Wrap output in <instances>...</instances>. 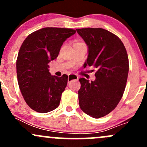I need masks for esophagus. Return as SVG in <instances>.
<instances>
[{
    "label": "esophagus",
    "instance_id": "1",
    "mask_svg": "<svg viewBox=\"0 0 147 147\" xmlns=\"http://www.w3.org/2000/svg\"><path fill=\"white\" fill-rule=\"evenodd\" d=\"M78 79H79L78 76L75 75V74H70V75H68V82H71L72 80H77Z\"/></svg>",
    "mask_w": 147,
    "mask_h": 147
}]
</instances>
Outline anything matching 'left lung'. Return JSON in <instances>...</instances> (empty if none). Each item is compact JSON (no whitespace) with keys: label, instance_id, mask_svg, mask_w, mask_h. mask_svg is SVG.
I'll return each mask as SVG.
<instances>
[{"label":"left lung","instance_id":"1","mask_svg":"<svg viewBox=\"0 0 147 147\" xmlns=\"http://www.w3.org/2000/svg\"><path fill=\"white\" fill-rule=\"evenodd\" d=\"M88 47L84 68L97 69L94 82L80 78L78 91L81 109L94 118L104 117L115 109L126 88L129 64L127 52L118 36L102 28L77 29Z\"/></svg>","mask_w":147,"mask_h":147}]
</instances>
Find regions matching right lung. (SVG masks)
Masks as SVG:
<instances>
[{
    "label": "right lung",
    "instance_id": "add662e5",
    "mask_svg": "<svg viewBox=\"0 0 147 147\" xmlns=\"http://www.w3.org/2000/svg\"><path fill=\"white\" fill-rule=\"evenodd\" d=\"M75 30L44 28L28 35L16 59L18 84L25 102L34 111L45 113L60 104L68 77L52 76L48 63L58 57L63 42Z\"/></svg>",
    "mask_w": 147,
    "mask_h": 147
}]
</instances>
